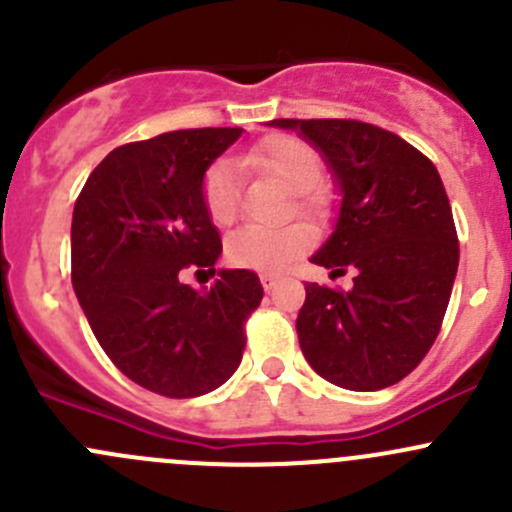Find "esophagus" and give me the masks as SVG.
I'll return each instance as SVG.
<instances>
[{"label": "esophagus", "instance_id": "esophagus-1", "mask_svg": "<svg viewBox=\"0 0 512 512\" xmlns=\"http://www.w3.org/2000/svg\"><path fill=\"white\" fill-rule=\"evenodd\" d=\"M261 283L266 291H271V288L278 283V276H273V273H261Z\"/></svg>", "mask_w": 512, "mask_h": 512}]
</instances>
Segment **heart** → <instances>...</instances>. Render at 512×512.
<instances>
[{"instance_id": "heart-1", "label": "heart", "mask_w": 512, "mask_h": 512, "mask_svg": "<svg viewBox=\"0 0 512 512\" xmlns=\"http://www.w3.org/2000/svg\"><path fill=\"white\" fill-rule=\"evenodd\" d=\"M281 181L293 194H308L323 179L321 156L311 144L296 136H271L241 161ZM204 206L216 226H229L239 214V176L231 161H216L204 176ZM303 209L311 211L316 201L306 199ZM308 249V234L298 226L261 229L244 226L226 239V261L244 271L278 273Z\"/></svg>"}]
</instances>
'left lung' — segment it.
I'll list each match as a JSON object with an SVG mask.
<instances>
[{
	"mask_svg": "<svg viewBox=\"0 0 512 512\" xmlns=\"http://www.w3.org/2000/svg\"><path fill=\"white\" fill-rule=\"evenodd\" d=\"M298 131L338 186V216L311 256L351 291L306 283L296 318L313 371L348 391L406 378L433 346L458 273V236L433 161L381 126L353 119H273Z\"/></svg>",
	"mask_w": 512,
	"mask_h": 512,
	"instance_id": "8db88e82",
	"label": "left lung"
}]
</instances>
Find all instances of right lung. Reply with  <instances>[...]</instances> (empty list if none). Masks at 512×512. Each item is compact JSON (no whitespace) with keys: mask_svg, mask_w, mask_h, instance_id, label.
<instances>
[{"mask_svg":"<svg viewBox=\"0 0 512 512\" xmlns=\"http://www.w3.org/2000/svg\"><path fill=\"white\" fill-rule=\"evenodd\" d=\"M241 134L184 129L119 146L74 204L79 306L111 363L159 396H204L229 381L244 356L246 318L263 298L244 268H221L201 291L179 281L189 263L216 273L221 236L201 189Z\"/></svg>","mask_w":512,"mask_h":512,"instance_id":"1","label":"right lung"}]
</instances>
